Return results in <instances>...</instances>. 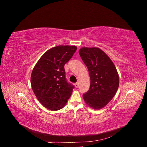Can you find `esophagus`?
Instances as JSON below:
<instances>
[{
    "label": "esophagus",
    "instance_id": "esophagus-1",
    "mask_svg": "<svg viewBox=\"0 0 147 147\" xmlns=\"http://www.w3.org/2000/svg\"><path fill=\"white\" fill-rule=\"evenodd\" d=\"M75 88H78V86H79V83L77 82V83H76L75 84Z\"/></svg>",
    "mask_w": 147,
    "mask_h": 147
}]
</instances>
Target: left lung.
<instances>
[{
  "mask_svg": "<svg viewBox=\"0 0 147 147\" xmlns=\"http://www.w3.org/2000/svg\"><path fill=\"white\" fill-rule=\"evenodd\" d=\"M79 54L88 67L91 80L90 90L83 94V99L92 109H101L109 103L118 90L119 79L116 67L99 48L82 47Z\"/></svg>",
  "mask_w": 147,
  "mask_h": 147,
  "instance_id": "left-lung-1",
  "label": "left lung"
}]
</instances>
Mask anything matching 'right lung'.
Returning a JSON list of instances; mask_svg holds the SVG:
<instances>
[{
	"label": "right lung",
	"mask_w": 147,
	"mask_h": 147,
	"mask_svg": "<svg viewBox=\"0 0 147 147\" xmlns=\"http://www.w3.org/2000/svg\"><path fill=\"white\" fill-rule=\"evenodd\" d=\"M75 45H59L41 56L32 70L30 84L34 94L45 108L63 109L72 94L74 86L65 77L64 65L77 50Z\"/></svg>",
	"instance_id": "1"
}]
</instances>
